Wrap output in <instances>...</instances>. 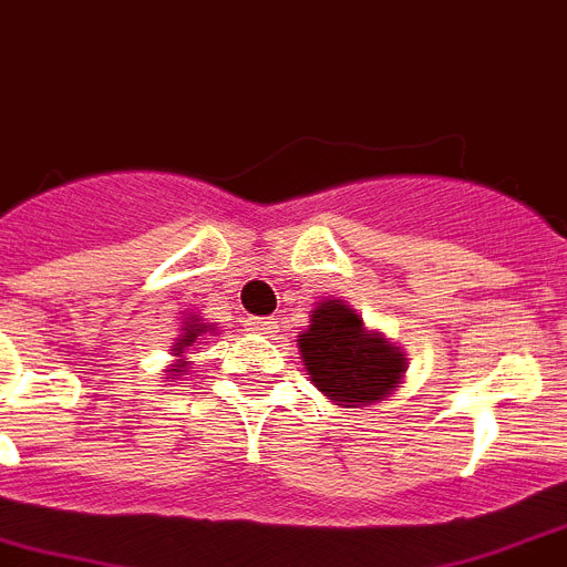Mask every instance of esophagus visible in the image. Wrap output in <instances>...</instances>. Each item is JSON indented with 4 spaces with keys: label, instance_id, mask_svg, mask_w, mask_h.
<instances>
[{
    "label": "esophagus",
    "instance_id": "34e87169",
    "mask_svg": "<svg viewBox=\"0 0 567 567\" xmlns=\"http://www.w3.org/2000/svg\"><path fill=\"white\" fill-rule=\"evenodd\" d=\"M249 330H251V333L269 336V339H272V336L278 333L280 327H278V321H275V318H251Z\"/></svg>",
    "mask_w": 567,
    "mask_h": 567
}]
</instances>
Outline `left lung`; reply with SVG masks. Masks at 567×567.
<instances>
[{
    "label": "left lung",
    "mask_w": 567,
    "mask_h": 567,
    "mask_svg": "<svg viewBox=\"0 0 567 567\" xmlns=\"http://www.w3.org/2000/svg\"><path fill=\"white\" fill-rule=\"evenodd\" d=\"M303 368L312 385L341 409H362L402 385L409 359L379 330H368L350 303L324 298L316 303L307 330L298 336Z\"/></svg>",
    "instance_id": "8db88e82"
}]
</instances>
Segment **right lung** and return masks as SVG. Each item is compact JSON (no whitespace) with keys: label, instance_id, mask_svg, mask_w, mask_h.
I'll return each instance as SVG.
<instances>
[{"label":"right lung","instance_id":"obj_1","mask_svg":"<svg viewBox=\"0 0 567 567\" xmlns=\"http://www.w3.org/2000/svg\"><path fill=\"white\" fill-rule=\"evenodd\" d=\"M214 330H217V324H208V321H203L199 316H188L185 321H182V333L176 336V339H173V344H171L173 362H171V368L162 373V377H165V382H173V379H179L182 373H188L190 362H188V357H185V353H188V350L194 348L196 341L203 339L205 333L214 336Z\"/></svg>","mask_w":567,"mask_h":567}]
</instances>
